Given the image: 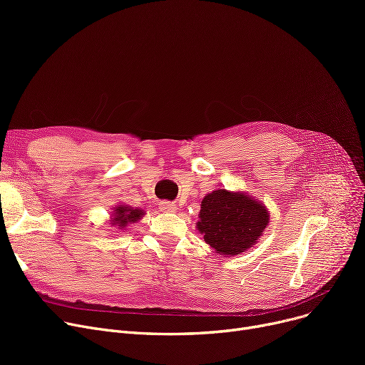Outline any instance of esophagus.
I'll list each match as a JSON object with an SVG mask.
<instances>
[{"label":"esophagus","instance_id":"1","mask_svg":"<svg viewBox=\"0 0 365 365\" xmlns=\"http://www.w3.org/2000/svg\"><path fill=\"white\" fill-rule=\"evenodd\" d=\"M160 208H161V212L171 213V212H175V210H176V205L173 204V202H168V201H163V202L160 204Z\"/></svg>","mask_w":365,"mask_h":365}]
</instances>
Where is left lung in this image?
Instances as JSON below:
<instances>
[{
	"instance_id": "left-lung-1",
	"label": "left lung",
	"mask_w": 365,
	"mask_h": 365,
	"mask_svg": "<svg viewBox=\"0 0 365 365\" xmlns=\"http://www.w3.org/2000/svg\"><path fill=\"white\" fill-rule=\"evenodd\" d=\"M198 217L197 229L204 241L226 257L253 247L269 223L264 204L226 189H216L204 197Z\"/></svg>"
}]
</instances>
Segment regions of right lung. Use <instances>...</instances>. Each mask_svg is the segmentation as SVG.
Wrapping results in <instances>:
<instances>
[{
  "label": "right lung",
  "instance_id": "obj_1",
  "mask_svg": "<svg viewBox=\"0 0 365 365\" xmlns=\"http://www.w3.org/2000/svg\"><path fill=\"white\" fill-rule=\"evenodd\" d=\"M143 215L145 212L140 208H133L131 205L120 204L113 208V213L109 223L110 226L117 227V231H124L128 225L136 223L139 219H142Z\"/></svg>",
  "mask_w": 365,
  "mask_h": 365
}]
</instances>
